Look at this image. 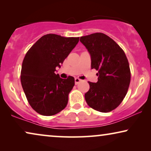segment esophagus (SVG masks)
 Instances as JSON below:
<instances>
[{
  "label": "esophagus",
  "instance_id": "obj_1",
  "mask_svg": "<svg viewBox=\"0 0 151 151\" xmlns=\"http://www.w3.org/2000/svg\"><path fill=\"white\" fill-rule=\"evenodd\" d=\"M81 81H82V80H80V78H75V84H78Z\"/></svg>",
  "mask_w": 151,
  "mask_h": 151
}]
</instances>
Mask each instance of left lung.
<instances>
[{"label":"left lung","mask_w":151,"mask_h":151,"mask_svg":"<svg viewBox=\"0 0 151 151\" xmlns=\"http://www.w3.org/2000/svg\"><path fill=\"white\" fill-rule=\"evenodd\" d=\"M91 59V68L98 71V82H88L87 104L102 113L117 108L127 93L131 81L129 64L121 47L110 37L95 33L80 37Z\"/></svg>","instance_id":"left-lung-1"}]
</instances>
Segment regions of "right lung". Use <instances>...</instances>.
<instances>
[{
  "mask_svg": "<svg viewBox=\"0 0 151 151\" xmlns=\"http://www.w3.org/2000/svg\"><path fill=\"white\" fill-rule=\"evenodd\" d=\"M78 42L79 37L49 34L41 37L27 52L20 80L29 103L39 114L53 115L67 105L75 80L72 76L60 78L55 68H60Z\"/></svg>",
  "mask_w": 151,
  "mask_h": 151,
  "instance_id": "right-lung-1",
  "label": "right lung"
}]
</instances>
